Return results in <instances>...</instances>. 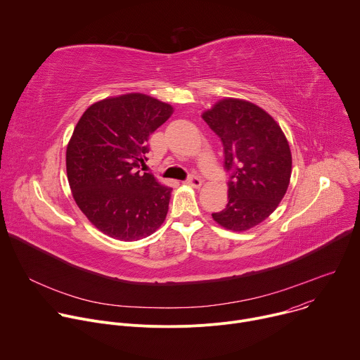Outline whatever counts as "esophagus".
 <instances>
[{"label":"esophagus","mask_w":360,"mask_h":360,"mask_svg":"<svg viewBox=\"0 0 360 360\" xmlns=\"http://www.w3.org/2000/svg\"><path fill=\"white\" fill-rule=\"evenodd\" d=\"M185 184L189 185V186H192V188H200V186H202V179H200L199 176H196V175H191V176L185 181Z\"/></svg>","instance_id":"1"}]
</instances>
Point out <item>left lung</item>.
Wrapping results in <instances>:
<instances>
[{
	"label": "left lung",
	"mask_w": 360,
	"mask_h": 360,
	"mask_svg": "<svg viewBox=\"0 0 360 360\" xmlns=\"http://www.w3.org/2000/svg\"><path fill=\"white\" fill-rule=\"evenodd\" d=\"M221 138L225 153L228 203L212 214L221 226L242 232L265 221L289 186L292 153L278 122L262 108L238 98H224L202 114Z\"/></svg>",
	"instance_id": "obj_1"
}]
</instances>
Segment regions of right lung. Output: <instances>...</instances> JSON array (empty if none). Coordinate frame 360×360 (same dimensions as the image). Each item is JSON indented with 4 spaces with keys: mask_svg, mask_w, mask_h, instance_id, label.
Wrapping results in <instances>:
<instances>
[{
    "mask_svg": "<svg viewBox=\"0 0 360 360\" xmlns=\"http://www.w3.org/2000/svg\"><path fill=\"white\" fill-rule=\"evenodd\" d=\"M174 108L145 94L110 96L79 118L67 146L72 196L89 222L124 242L139 240L165 221L172 188L141 172L149 135Z\"/></svg>",
    "mask_w": 360,
    "mask_h": 360,
    "instance_id": "obj_1",
    "label": "right lung"
}]
</instances>
